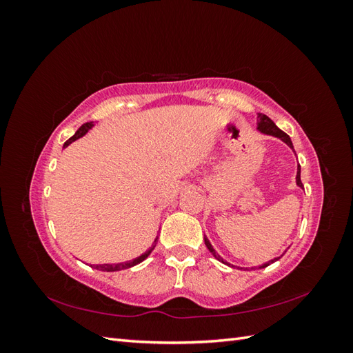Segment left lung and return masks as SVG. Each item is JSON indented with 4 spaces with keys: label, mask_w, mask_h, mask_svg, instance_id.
Here are the masks:
<instances>
[{
    "label": "left lung",
    "mask_w": 353,
    "mask_h": 353,
    "mask_svg": "<svg viewBox=\"0 0 353 353\" xmlns=\"http://www.w3.org/2000/svg\"><path fill=\"white\" fill-rule=\"evenodd\" d=\"M258 130L261 131V132H263V134H268V135H274V137H276V138H280L281 141H284L288 147L290 148H293V143H292V140H290V137H288L285 132H283L279 126H276L268 116L266 114H262V113H258ZM296 183H297V185L299 187H303V184H302V181H301V166H297V175H296ZM205 244H206V248L209 249V252L215 256V258L219 261V262H222V263H227L225 261H223L221 256L215 252V249L212 248V244H210V241L206 239V236H205ZM280 258H275V259H272V261H270L268 263H265V265H262L261 268H265V266H268L270 263H272V262H275V261H279ZM227 265H230V263H227ZM253 270V268H252Z\"/></svg>",
    "instance_id": "1"
}]
</instances>
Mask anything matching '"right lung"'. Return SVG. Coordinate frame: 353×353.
<instances>
[{
    "mask_svg": "<svg viewBox=\"0 0 353 353\" xmlns=\"http://www.w3.org/2000/svg\"><path fill=\"white\" fill-rule=\"evenodd\" d=\"M92 126V122H87V123H83L79 130L74 132V135L73 137H70L69 140L65 143V147H68L70 143H73L74 140H78V138H81L82 135H85L88 132V130ZM156 243H157V237H156V240H154V243H153V245L150 249H148L144 254H141V256H138L137 259H134V261H130V262H123V263H114V265H112V263H104V265H91L92 268H95V270H100V271H108V272H112V271H122V270H128V268H131V266H135V265H138L140 262H143L148 254H150L152 252H153V249L156 248Z\"/></svg>",
    "mask_w": 353,
    "mask_h": 353,
    "instance_id": "right-lung-1",
    "label": "right lung"
}]
</instances>
